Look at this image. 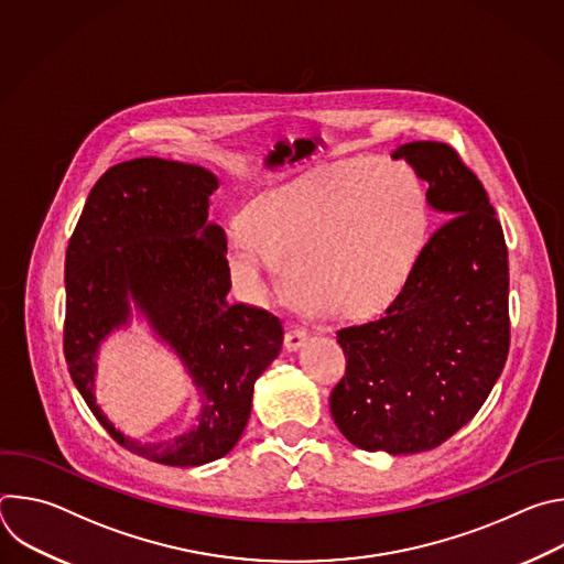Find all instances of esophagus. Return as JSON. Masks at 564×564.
Masks as SVG:
<instances>
[{"label": "esophagus", "instance_id": "obj_1", "mask_svg": "<svg viewBox=\"0 0 564 564\" xmlns=\"http://www.w3.org/2000/svg\"><path fill=\"white\" fill-rule=\"evenodd\" d=\"M307 341V333L299 326H290L288 333H285V339H283V346L290 350V352H296L299 348H303V344Z\"/></svg>", "mask_w": 564, "mask_h": 564}]
</instances>
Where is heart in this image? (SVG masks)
Segmentation results:
<instances>
[{
  "label": "heart",
  "instance_id": "heart-1",
  "mask_svg": "<svg viewBox=\"0 0 564 564\" xmlns=\"http://www.w3.org/2000/svg\"><path fill=\"white\" fill-rule=\"evenodd\" d=\"M429 225L426 194L401 163L350 158L257 196L225 246L234 285L272 292L274 265L307 312L348 321L386 307L409 279Z\"/></svg>",
  "mask_w": 564,
  "mask_h": 564
}]
</instances>
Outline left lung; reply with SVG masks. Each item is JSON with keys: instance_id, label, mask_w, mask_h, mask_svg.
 <instances>
[{"instance_id": "1", "label": "left lung", "mask_w": 564, "mask_h": 564, "mask_svg": "<svg viewBox=\"0 0 564 564\" xmlns=\"http://www.w3.org/2000/svg\"><path fill=\"white\" fill-rule=\"evenodd\" d=\"M429 183L442 227L383 316L337 333L348 359L330 394L344 437L411 455L440 446L485 404L509 355V259L477 176L444 142L397 147Z\"/></svg>"}]
</instances>
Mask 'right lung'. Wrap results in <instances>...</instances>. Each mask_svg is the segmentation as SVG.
I'll return each mask as SVG.
<instances>
[{"instance_id":"right-lung-1","label":"right lung","mask_w":564,"mask_h":564,"mask_svg":"<svg viewBox=\"0 0 564 564\" xmlns=\"http://www.w3.org/2000/svg\"><path fill=\"white\" fill-rule=\"evenodd\" d=\"M218 178L198 165L133 158L102 174L66 250L64 357L70 379L107 433L167 466L227 455L246 431L257 379L279 357L281 321L229 303L227 238L209 223ZM181 359L199 392L197 422L160 443L118 432L95 399L97 352L132 312Z\"/></svg>"}]
</instances>
